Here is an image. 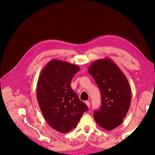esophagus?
Listing matches in <instances>:
<instances>
[{"instance_id":"1","label":"esophagus","mask_w":155,"mask_h":155,"mask_svg":"<svg viewBox=\"0 0 155 155\" xmlns=\"http://www.w3.org/2000/svg\"><path fill=\"white\" fill-rule=\"evenodd\" d=\"M85 104H87L88 107H90V106H91V103H90V102H89V101H85Z\"/></svg>"}]
</instances>
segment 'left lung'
<instances>
[{"label": "left lung", "instance_id": "1", "mask_svg": "<svg viewBox=\"0 0 155 155\" xmlns=\"http://www.w3.org/2000/svg\"><path fill=\"white\" fill-rule=\"evenodd\" d=\"M99 87L101 105L94 118L107 131L119 126L126 117L131 101V90L125 75L110 58L94 61L88 69Z\"/></svg>", "mask_w": 155, "mask_h": 155}]
</instances>
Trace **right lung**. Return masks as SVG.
Wrapping results in <instances>:
<instances>
[{
	"label": "right lung",
	"mask_w": 155,
	"mask_h": 155,
	"mask_svg": "<svg viewBox=\"0 0 155 155\" xmlns=\"http://www.w3.org/2000/svg\"><path fill=\"white\" fill-rule=\"evenodd\" d=\"M79 70L76 64L53 59L43 68L38 81L39 108L48 124L60 133L75 128L88 110L71 87V80Z\"/></svg>",
	"instance_id": "1"
}]
</instances>
